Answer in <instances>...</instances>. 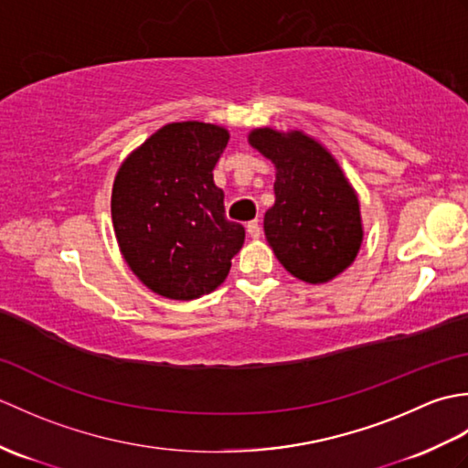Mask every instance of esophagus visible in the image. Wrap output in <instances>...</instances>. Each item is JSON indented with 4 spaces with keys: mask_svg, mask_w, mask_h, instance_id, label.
<instances>
[{
    "mask_svg": "<svg viewBox=\"0 0 468 468\" xmlns=\"http://www.w3.org/2000/svg\"><path fill=\"white\" fill-rule=\"evenodd\" d=\"M247 233H250L251 239H260V237H261V225H260V221H257V218H255V221L247 223Z\"/></svg>",
    "mask_w": 468,
    "mask_h": 468,
    "instance_id": "obj_1",
    "label": "esophagus"
}]
</instances>
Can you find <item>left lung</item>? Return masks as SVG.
I'll return each instance as SVG.
<instances>
[{"instance_id": "obj_1", "label": "left lung", "mask_w": 468, "mask_h": 468, "mask_svg": "<svg viewBox=\"0 0 468 468\" xmlns=\"http://www.w3.org/2000/svg\"><path fill=\"white\" fill-rule=\"evenodd\" d=\"M250 143L277 168L275 205L263 231L293 277L325 283L350 265L362 243L360 205L340 165L303 133L255 128Z\"/></svg>"}]
</instances>
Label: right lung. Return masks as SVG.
I'll return each instance as SVG.
<instances>
[{
  "label": "right lung",
  "instance_id": "add662e5",
  "mask_svg": "<svg viewBox=\"0 0 468 468\" xmlns=\"http://www.w3.org/2000/svg\"><path fill=\"white\" fill-rule=\"evenodd\" d=\"M229 133L205 122L163 126L122 163L112 223L128 267L148 290L197 300L225 282L245 229L225 217L213 168Z\"/></svg>",
  "mask_w": 468,
  "mask_h": 468
}]
</instances>
